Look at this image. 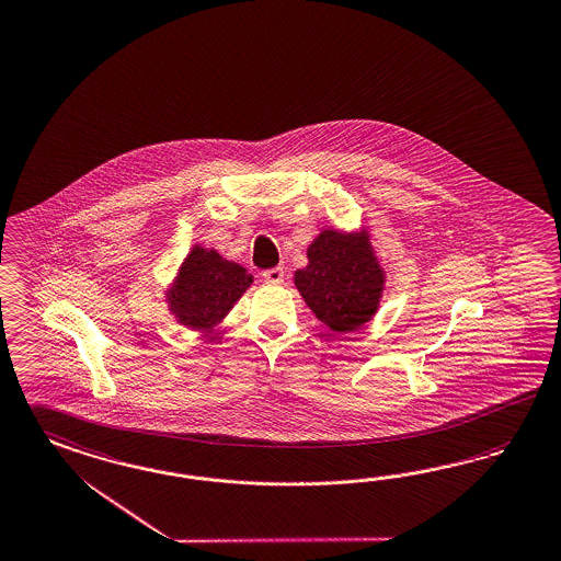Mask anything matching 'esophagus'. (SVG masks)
<instances>
[{
    "mask_svg": "<svg viewBox=\"0 0 561 561\" xmlns=\"http://www.w3.org/2000/svg\"><path fill=\"white\" fill-rule=\"evenodd\" d=\"M262 278L268 283V285H280L285 280V271L278 266V268H271V271H264Z\"/></svg>",
    "mask_w": 561,
    "mask_h": 561,
    "instance_id": "esophagus-1",
    "label": "esophagus"
}]
</instances>
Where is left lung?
Listing matches in <instances>:
<instances>
[{
	"label": "left lung",
	"mask_w": 561,
	"mask_h": 561,
	"mask_svg": "<svg viewBox=\"0 0 561 561\" xmlns=\"http://www.w3.org/2000/svg\"><path fill=\"white\" fill-rule=\"evenodd\" d=\"M307 266L295 273V287L323 325L350 333L376 316L387 273L368 228L319 231L307 245Z\"/></svg>",
	"instance_id": "left-lung-1"
}]
</instances>
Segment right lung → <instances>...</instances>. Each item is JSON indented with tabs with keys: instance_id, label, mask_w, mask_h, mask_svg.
I'll list each match as a JSON object with an SVG mask.
<instances>
[{
	"instance_id": "1",
	"label": "right lung",
	"mask_w": 561,
	"mask_h": 561,
	"mask_svg": "<svg viewBox=\"0 0 561 561\" xmlns=\"http://www.w3.org/2000/svg\"><path fill=\"white\" fill-rule=\"evenodd\" d=\"M254 283L242 264L224 259L214 248L195 244L164 290L169 313L187 330L209 333L228 317Z\"/></svg>"
}]
</instances>
